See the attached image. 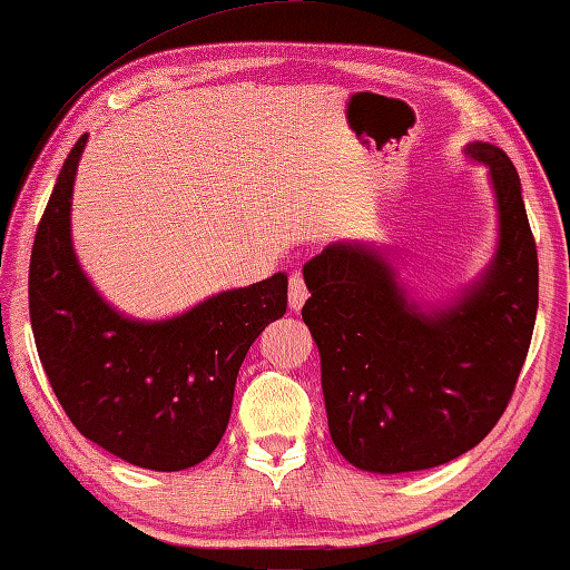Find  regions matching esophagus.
I'll list each match as a JSON object with an SVG mask.
<instances>
[{"label":"esophagus","mask_w":570,"mask_h":570,"mask_svg":"<svg viewBox=\"0 0 570 570\" xmlns=\"http://www.w3.org/2000/svg\"><path fill=\"white\" fill-rule=\"evenodd\" d=\"M306 284H304V276L302 274H292V278H288V306L294 308V312H298V308L304 306L306 302Z\"/></svg>","instance_id":"obj_1"}]
</instances>
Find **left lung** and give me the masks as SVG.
<instances>
[{
    "instance_id": "1",
    "label": "left lung",
    "mask_w": 570,
    "mask_h": 570,
    "mask_svg": "<svg viewBox=\"0 0 570 570\" xmlns=\"http://www.w3.org/2000/svg\"><path fill=\"white\" fill-rule=\"evenodd\" d=\"M465 156L490 170L498 248L465 294L442 308L407 298L382 250L332 244L304 264L302 320L322 356L326 420L354 468L412 472L460 458L513 397L538 312V250L520 178L490 142Z\"/></svg>"
}]
</instances>
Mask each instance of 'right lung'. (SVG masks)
<instances>
[{"instance_id": "obj_1", "label": "right lung", "mask_w": 570, "mask_h": 570, "mask_svg": "<svg viewBox=\"0 0 570 570\" xmlns=\"http://www.w3.org/2000/svg\"><path fill=\"white\" fill-rule=\"evenodd\" d=\"M82 135L37 226L30 320L47 380L67 417L130 465L176 472L224 438L250 344L286 312V274L206 298L163 322L128 320L77 264L70 206Z\"/></svg>"}]
</instances>
